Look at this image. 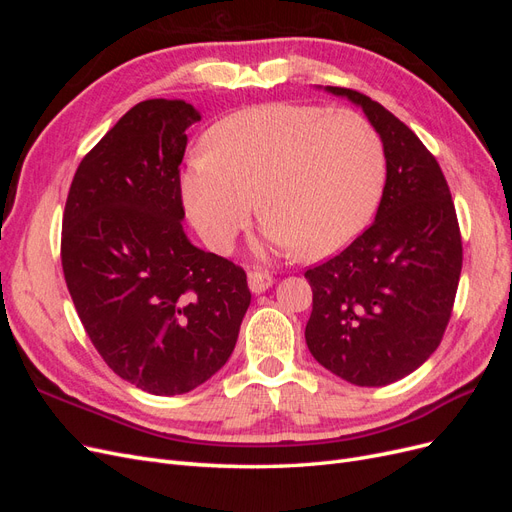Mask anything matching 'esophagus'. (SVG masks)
<instances>
[{
	"instance_id": "1",
	"label": "esophagus",
	"mask_w": 512,
	"mask_h": 512,
	"mask_svg": "<svg viewBox=\"0 0 512 512\" xmlns=\"http://www.w3.org/2000/svg\"><path fill=\"white\" fill-rule=\"evenodd\" d=\"M247 284H250V290L254 294H260V292H265L273 286V277L269 273L250 271V273H247Z\"/></svg>"
}]
</instances>
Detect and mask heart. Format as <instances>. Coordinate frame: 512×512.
Segmentation results:
<instances>
[{
    "instance_id": "obj_1",
    "label": "heart",
    "mask_w": 512,
    "mask_h": 512,
    "mask_svg": "<svg viewBox=\"0 0 512 512\" xmlns=\"http://www.w3.org/2000/svg\"><path fill=\"white\" fill-rule=\"evenodd\" d=\"M181 173L194 228L228 252L256 203L265 252L318 260L365 228L384 181L376 128L350 108L267 102L230 113L205 134Z\"/></svg>"
}]
</instances>
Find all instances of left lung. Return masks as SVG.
Listing matches in <instances>:
<instances>
[{"label": "left lung", "mask_w": 512, "mask_h": 512, "mask_svg": "<svg viewBox=\"0 0 512 512\" xmlns=\"http://www.w3.org/2000/svg\"><path fill=\"white\" fill-rule=\"evenodd\" d=\"M324 91L363 108L384 147L386 183L374 224L305 271L314 292L305 342L342 380L386 386L442 342L463 260L457 213L440 164L404 121L354 89Z\"/></svg>", "instance_id": "1"}]
</instances>
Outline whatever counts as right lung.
Listing matches in <instances>:
<instances>
[{
  "instance_id": "obj_1",
  "label": "right lung",
  "mask_w": 512,
  "mask_h": 512,
  "mask_svg": "<svg viewBox=\"0 0 512 512\" xmlns=\"http://www.w3.org/2000/svg\"><path fill=\"white\" fill-rule=\"evenodd\" d=\"M200 121L183 100L132 106L79 164L61 267L106 365L151 395L207 382L235 350L252 294L235 262L183 232L179 164Z\"/></svg>"
}]
</instances>
